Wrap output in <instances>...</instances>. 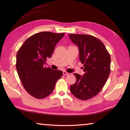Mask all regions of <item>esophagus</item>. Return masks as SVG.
<instances>
[{"mask_svg":"<svg viewBox=\"0 0 130 130\" xmlns=\"http://www.w3.org/2000/svg\"><path fill=\"white\" fill-rule=\"evenodd\" d=\"M68 74H69V73H67V71H63V75H68Z\"/></svg>","mask_w":130,"mask_h":130,"instance_id":"esophagus-1","label":"esophagus"}]
</instances>
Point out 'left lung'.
<instances>
[{
	"label": "left lung",
	"mask_w": 130,
	"mask_h": 130,
	"mask_svg": "<svg viewBox=\"0 0 130 130\" xmlns=\"http://www.w3.org/2000/svg\"><path fill=\"white\" fill-rule=\"evenodd\" d=\"M78 47L79 60L83 64V76L74 73L76 82L70 86L71 93L79 99L95 96L106 84L111 71V56L103 42L88 35H68Z\"/></svg>",
	"instance_id": "left-lung-1"
}]
</instances>
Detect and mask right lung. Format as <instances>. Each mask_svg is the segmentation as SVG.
<instances>
[{
  "label": "right lung",
  "mask_w": 130,
  "mask_h": 130,
  "mask_svg": "<svg viewBox=\"0 0 130 130\" xmlns=\"http://www.w3.org/2000/svg\"><path fill=\"white\" fill-rule=\"evenodd\" d=\"M64 35V33H37L27 38L17 54L16 69L22 84L36 98L42 99L51 94L57 80L62 75V71L44 65Z\"/></svg>",
  "instance_id": "obj_1"
}]
</instances>
